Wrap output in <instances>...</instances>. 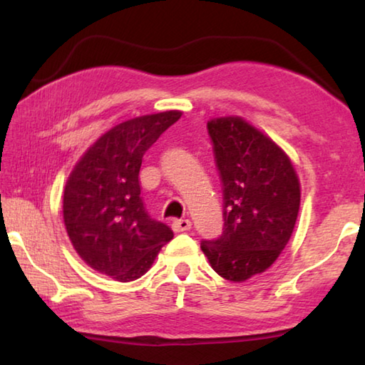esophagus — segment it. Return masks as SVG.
<instances>
[{
  "label": "esophagus",
  "mask_w": 365,
  "mask_h": 365,
  "mask_svg": "<svg viewBox=\"0 0 365 365\" xmlns=\"http://www.w3.org/2000/svg\"><path fill=\"white\" fill-rule=\"evenodd\" d=\"M174 232H187L191 229V221L190 220H175L173 222Z\"/></svg>",
  "instance_id": "esophagus-1"
}]
</instances>
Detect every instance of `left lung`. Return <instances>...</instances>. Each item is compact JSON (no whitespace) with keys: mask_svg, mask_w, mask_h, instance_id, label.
<instances>
[{"mask_svg":"<svg viewBox=\"0 0 365 365\" xmlns=\"http://www.w3.org/2000/svg\"><path fill=\"white\" fill-rule=\"evenodd\" d=\"M222 185V234L202 240L212 268L232 282L259 274L289 243L299 210V182L289 157L240 118L207 123Z\"/></svg>","mask_w":365,"mask_h":365,"instance_id":"1","label":"left lung"}]
</instances>
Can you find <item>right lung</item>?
I'll use <instances>...</instances> for the list:
<instances>
[{
    "mask_svg": "<svg viewBox=\"0 0 365 365\" xmlns=\"http://www.w3.org/2000/svg\"><path fill=\"white\" fill-rule=\"evenodd\" d=\"M180 115L166 111L122 122L76 163L64 190V222L75 251L91 268L135 281L173 240V230L145 212L139 169L144 153Z\"/></svg>",
    "mask_w": 365,
    "mask_h": 365,
    "instance_id": "obj_1",
    "label": "right lung"
}]
</instances>
